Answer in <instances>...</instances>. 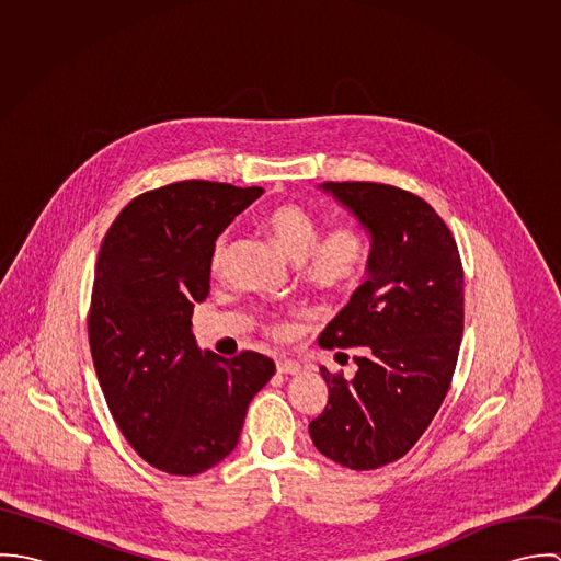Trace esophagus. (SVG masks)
I'll use <instances>...</instances> for the list:
<instances>
[{"label":"esophagus","mask_w":561,"mask_h":561,"mask_svg":"<svg viewBox=\"0 0 561 561\" xmlns=\"http://www.w3.org/2000/svg\"><path fill=\"white\" fill-rule=\"evenodd\" d=\"M276 369H278V374H298L300 371V363H296L291 358H278L276 360Z\"/></svg>","instance_id":"obj_1"}]
</instances>
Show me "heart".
I'll use <instances>...</instances> for the list:
<instances>
[{
  "instance_id": "heart-1",
  "label": "heart",
  "mask_w": 561,
  "mask_h": 561,
  "mask_svg": "<svg viewBox=\"0 0 561 561\" xmlns=\"http://www.w3.org/2000/svg\"><path fill=\"white\" fill-rule=\"evenodd\" d=\"M263 225L291 259L300 261L302 278L321 291L352 289L369 265L374 240L363 222H339L321 233L323 225L313 211L296 203H280L263 216ZM227 250L229 238H216L209 254L211 272L222 270ZM265 328L274 336L285 332L278 321H267Z\"/></svg>"
}]
</instances>
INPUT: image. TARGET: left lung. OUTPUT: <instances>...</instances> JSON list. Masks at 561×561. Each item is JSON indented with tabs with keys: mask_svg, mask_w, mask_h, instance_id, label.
Returning a JSON list of instances; mask_svg holds the SVG:
<instances>
[{
	"mask_svg": "<svg viewBox=\"0 0 561 561\" xmlns=\"http://www.w3.org/2000/svg\"><path fill=\"white\" fill-rule=\"evenodd\" d=\"M321 187L369 229L374 250L369 278L320 336L325 350L358 347V371L345 380L321 367L328 403L309 432L332 462L371 471L414 447L451 387L465 270L449 227L421 196L369 181Z\"/></svg>",
	"mask_w": 561,
	"mask_h": 561,
	"instance_id": "1",
	"label": "left lung"
}]
</instances>
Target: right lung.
<instances>
[{"label": "right lung", "instance_id": "add662e5", "mask_svg": "<svg viewBox=\"0 0 561 561\" xmlns=\"http://www.w3.org/2000/svg\"><path fill=\"white\" fill-rule=\"evenodd\" d=\"M263 187L176 181L136 196L101 243L88 341L107 408L136 454L170 476H198L240 440L272 358L243 350L205 356L194 302L209 294L216 238Z\"/></svg>", "mask_w": 561, "mask_h": 561}]
</instances>
